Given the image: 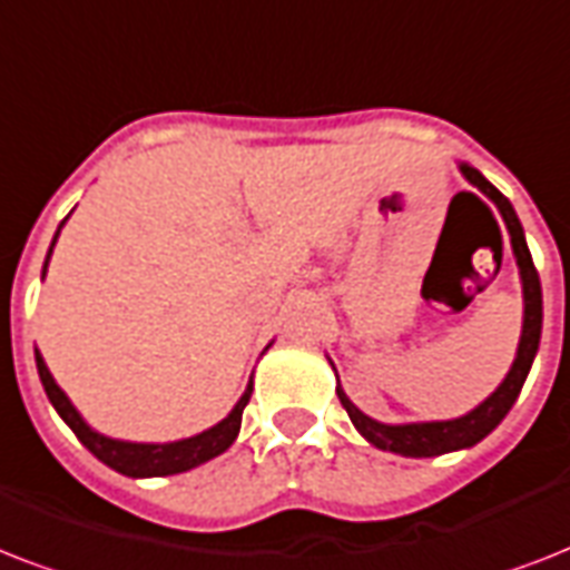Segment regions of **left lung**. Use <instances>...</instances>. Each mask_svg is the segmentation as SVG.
I'll return each instance as SVG.
<instances>
[{
	"label": "left lung",
	"instance_id": "8db88e82",
	"mask_svg": "<svg viewBox=\"0 0 570 570\" xmlns=\"http://www.w3.org/2000/svg\"><path fill=\"white\" fill-rule=\"evenodd\" d=\"M459 168L461 174L468 177V183H473V186L500 209V215H503L505 222V230L512 236V250L514 259H518V268H521L523 284V331L521 343H518V355H514V364L512 370H509V375L503 379V384H500L482 405L473 407L470 414L455 416V420H432V423L402 425L379 423L373 416H366L364 411L343 393L337 379V396L340 402H343V407H346L348 420L355 423L357 432L364 434L366 441L373 443V446H379V450L407 455V459H432V455H443V452L468 450V446L482 441L485 434L494 432L497 425L503 423V416L512 411L514 399H518L523 381L530 375V366L532 361H535V352H539L541 340V281L535 266H532V254L530 248H527V239H523V227L521 222H518V215H514V206L509 204V197H505L503 191H497L473 165L461 163Z\"/></svg>",
	"mask_w": 570,
	"mask_h": 570
}]
</instances>
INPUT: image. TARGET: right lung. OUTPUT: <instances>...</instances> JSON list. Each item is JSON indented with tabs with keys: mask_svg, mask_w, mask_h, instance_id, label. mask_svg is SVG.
I'll return each mask as SVG.
<instances>
[{
	"mask_svg": "<svg viewBox=\"0 0 570 570\" xmlns=\"http://www.w3.org/2000/svg\"><path fill=\"white\" fill-rule=\"evenodd\" d=\"M58 233H61V227H58L56 236H52V245H56ZM52 245H49V254H52ZM49 254H47V263H43V275H47ZM35 361H38L40 384H43V390H47L49 402H52V407L58 411V416L73 429V434L82 441V446H88V450H91L102 464H109L111 470H118V473L132 479L174 476V473H186V470L197 468V464H204V461L215 459V455H222V452L236 441V434H239L242 411H245V405H248L250 390H254V381H248V387H245L239 402L233 405L230 414L224 416L222 423H215L213 429L195 434V438H183V441H174V443H129V441H115V438H106V434L94 432L91 425L82 420V414L76 411L73 402L67 399L65 390L58 387L52 373H49L47 364H43V357H40L38 348H35Z\"/></svg>",
	"mask_w": 570,
	"mask_h": 570,
	"instance_id": "right-lung-1",
	"label": "right lung"
}]
</instances>
